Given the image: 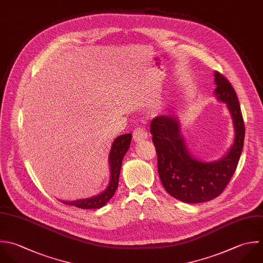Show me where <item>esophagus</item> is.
I'll list each match as a JSON object with an SVG mask.
<instances>
[{
    "label": "esophagus",
    "instance_id": "esophagus-1",
    "mask_svg": "<svg viewBox=\"0 0 263 263\" xmlns=\"http://www.w3.org/2000/svg\"><path fill=\"white\" fill-rule=\"evenodd\" d=\"M147 138V132L142 127H138L133 131V139L136 142L145 140Z\"/></svg>",
    "mask_w": 263,
    "mask_h": 263
}]
</instances>
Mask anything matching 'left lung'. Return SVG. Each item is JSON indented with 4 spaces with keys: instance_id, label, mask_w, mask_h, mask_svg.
I'll use <instances>...</instances> for the list:
<instances>
[{
    "instance_id": "obj_1",
    "label": "left lung",
    "mask_w": 263,
    "mask_h": 263,
    "mask_svg": "<svg viewBox=\"0 0 263 263\" xmlns=\"http://www.w3.org/2000/svg\"><path fill=\"white\" fill-rule=\"evenodd\" d=\"M214 76L217 86L214 93L228 104L236 132L234 144L223 158L213 162L195 159L175 117L159 116L151 123L160 179L168 194L184 203H203L218 197L234 175L244 145L245 125L236 91L223 74L215 71Z\"/></svg>"
}]
</instances>
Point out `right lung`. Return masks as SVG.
<instances>
[{
	"label": "right lung",
	"mask_w": 263,
	"mask_h": 263,
	"mask_svg": "<svg viewBox=\"0 0 263 263\" xmlns=\"http://www.w3.org/2000/svg\"><path fill=\"white\" fill-rule=\"evenodd\" d=\"M132 134H124L118 136L110 149L109 154V166H110V181L108 186L105 191H103L101 194L88 198V199H82V200H76V201H60L65 205L76 206L81 209H98L103 207L115 195L118 184H119V177L122 167V161L129 149L130 143H131Z\"/></svg>",
	"instance_id": "add662e5"
}]
</instances>
